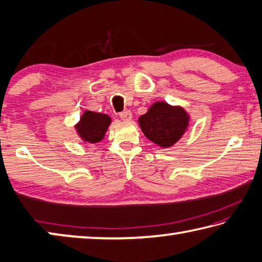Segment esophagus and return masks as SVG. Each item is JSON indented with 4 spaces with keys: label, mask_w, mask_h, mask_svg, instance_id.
Here are the masks:
<instances>
[{
    "label": "esophagus",
    "mask_w": 262,
    "mask_h": 262,
    "mask_svg": "<svg viewBox=\"0 0 262 262\" xmlns=\"http://www.w3.org/2000/svg\"><path fill=\"white\" fill-rule=\"evenodd\" d=\"M120 118L122 119L123 121H130L132 118H133L132 112H130V111H125V112L120 113Z\"/></svg>",
    "instance_id": "34e87169"
}]
</instances>
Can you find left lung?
Masks as SVG:
<instances>
[{
    "label": "left lung",
    "mask_w": 262,
    "mask_h": 262,
    "mask_svg": "<svg viewBox=\"0 0 262 262\" xmlns=\"http://www.w3.org/2000/svg\"><path fill=\"white\" fill-rule=\"evenodd\" d=\"M188 122L189 115L181 106H171L165 101H156L139 118L145 137L162 148L177 143L187 130Z\"/></svg>",
    "instance_id": "left-lung-1"
}]
</instances>
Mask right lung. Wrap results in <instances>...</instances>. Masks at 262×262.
I'll list each match as a JSON object with an SVG mask.
<instances>
[{
  "mask_svg": "<svg viewBox=\"0 0 262 262\" xmlns=\"http://www.w3.org/2000/svg\"><path fill=\"white\" fill-rule=\"evenodd\" d=\"M111 125V118L107 114L85 111L77 123V134L84 142L98 143L104 139L105 133Z\"/></svg>",
  "mask_w": 262,
  "mask_h": 262,
  "instance_id": "right-lung-1",
  "label": "right lung"
}]
</instances>
